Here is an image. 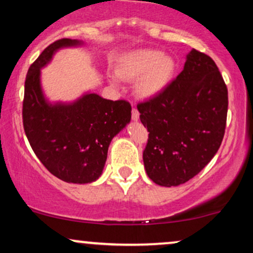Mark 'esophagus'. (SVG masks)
Returning <instances> with one entry per match:
<instances>
[{
	"label": "esophagus",
	"mask_w": 253,
	"mask_h": 253,
	"mask_svg": "<svg viewBox=\"0 0 253 253\" xmlns=\"http://www.w3.org/2000/svg\"><path fill=\"white\" fill-rule=\"evenodd\" d=\"M139 115H140V114H139V110L136 109L135 107H133V108H132V119H133V120L138 121Z\"/></svg>",
	"instance_id": "1"
}]
</instances>
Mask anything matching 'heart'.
Listing matches in <instances>:
<instances>
[{
	"mask_svg": "<svg viewBox=\"0 0 253 253\" xmlns=\"http://www.w3.org/2000/svg\"><path fill=\"white\" fill-rule=\"evenodd\" d=\"M121 78H138L135 90L140 96L152 97L170 82L175 71V62L169 56H162L153 50H139L125 56L118 66ZM115 82V81H113Z\"/></svg>",
	"mask_w": 253,
	"mask_h": 253,
	"instance_id": "1",
	"label": "heart"
}]
</instances>
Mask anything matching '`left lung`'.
<instances>
[{"mask_svg": "<svg viewBox=\"0 0 253 253\" xmlns=\"http://www.w3.org/2000/svg\"><path fill=\"white\" fill-rule=\"evenodd\" d=\"M136 108L149 132L143 152L147 176L164 187L179 185L210 163L221 145L227 86L215 62L193 50L181 74Z\"/></svg>", "mask_w": 253, "mask_h": 253, "instance_id": "left-lung-1", "label": "left lung"}]
</instances>
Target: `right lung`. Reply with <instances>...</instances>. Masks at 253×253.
I'll list each match as a JSON object with an SVG mask.
<instances>
[{"label":"right lung","mask_w":253,"mask_h":253,"mask_svg":"<svg viewBox=\"0 0 253 253\" xmlns=\"http://www.w3.org/2000/svg\"><path fill=\"white\" fill-rule=\"evenodd\" d=\"M59 39L42 52L25 81L22 123L32 150L53 176L68 183L94 182L102 173L112 139L130 120V103L84 95L72 104H48L40 88V69L63 46Z\"/></svg>","instance_id":"obj_1"}]
</instances>
